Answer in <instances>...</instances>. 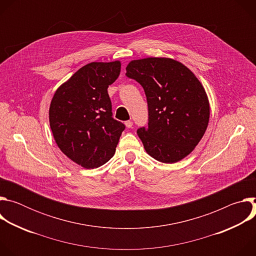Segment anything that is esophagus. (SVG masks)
I'll use <instances>...</instances> for the list:
<instances>
[{
  "mask_svg": "<svg viewBox=\"0 0 256 256\" xmlns=\"http://www.w3.org/2000/svg\"><path fill=\"white\" fill-rule=\"evenodd\" d=\"M126 128H132V120H128V122H126Z\"/></svg>",
  "mask_w": 256,
  "mask_h": 256,
  "instance_id": "esophagus-1",
  "label": "esophagus"
}]
</instances>
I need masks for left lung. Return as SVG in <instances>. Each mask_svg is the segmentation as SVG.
I'll list each match as a JSON object with an SVG mask.
<instances>
[{"instance_id":"1","label":"left lung","mask_w":256,"mask_h":256,"mask_svg":"<svg viewBox=\"0 0 256 256\" xmlns=\"http://www.w3.org/2000/svg\"><path fill=\"white\" fill-rule=\"evenodd\" d=\"M126 77L144 88L148 128L136 130L144 148L162 163H175L190 154L210 120V103L202 83L181 62L167 58L132 60Z\"/></svg>"}]
</instances>
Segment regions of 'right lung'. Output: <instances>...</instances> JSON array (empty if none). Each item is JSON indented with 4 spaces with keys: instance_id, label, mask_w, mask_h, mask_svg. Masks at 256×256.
<instances>
[{
    "instance_id": "1",
    "label": "right lung",
    "mask_w": 256,
    "mask_h": 256,
    "mask_svg": "<svg viewBox=\"0 0 256 256\" xmlns=\"http://www.w3.org/2000/svg\"><path fill=\"white\" fill-rule=\"evenodd\" d=\"M120 62H90L56 91L50 126L60 151L87 169L102 166L116 153L126 126L112 118L107 88L120 76Z\"/></svg>"
}]
</instances>
